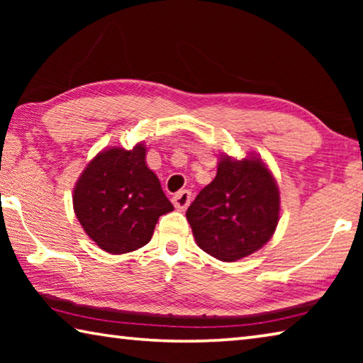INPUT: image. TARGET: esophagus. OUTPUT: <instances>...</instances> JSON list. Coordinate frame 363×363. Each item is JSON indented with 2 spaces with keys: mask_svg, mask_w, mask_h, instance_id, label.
Here are the masks:
<instances>
[{
  "mask_svg": "<svg viewBox=\"0 0 363 363\" xmlns=\"http://www.w3.org/2000/svg\"><path fill=\"white\" fill-rule=\"evenodd\" d=\"M190 200H192V194H190V190L184 189V190H179V192H177V194H174L173 205L179 211H184L190 205Z\"/></svg>",
  "mask_w": 363,
  "mask_h": 363,
  "instance_id": "1",
  "label": "esophagus"
}]
</instances>
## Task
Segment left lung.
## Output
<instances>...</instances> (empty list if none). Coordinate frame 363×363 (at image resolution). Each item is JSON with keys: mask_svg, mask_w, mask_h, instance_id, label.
Listing matches in <instances>:
<instances>
[{"mask_svg": "<svg viewBox=\"0 0 363 363\" xmlns=\"http://www.w3.org/2000/svg\"><path fill=\"white\" fill-rule=\"evenodd\" d=\"M196 245L219 261L253 255L274 235L280 192L261 158L220 157L216 177L186 213Z\"/></svg>", "mask_w": 363, "mask_h": 363, "instance_id": "1", "label": "left lung"}]
</instances>
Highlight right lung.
<instances>
[{
    "instance_id": "add662e5",
    "label": "right lung",
    "mask_w": 363,
    "mask_h": 363,
    "mask_svg": "<svg viewBox=\"0 0 363 363\" xmlns=\"http://www.w3.org/2000/svg\"><path fill=\"white\" fill-rule=\"evenodd\" d=\"M73 210L97 247L123 255L149 243L158 218L174 208L145 164L140 143L97 153L73 189Z\"/></svg>"
}]
</instances>
